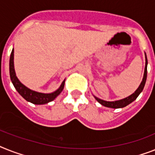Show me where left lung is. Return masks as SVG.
I'll return each mask as SVG.
<instances>
[{"label": "left lung", "mask_w": 155, "mask_h": 155, "mask_svg": "<svg viewBox=\"0 0 155 155\" xmlns=\"http://www.w3.org/2000/svg\"><path fill=\"white\" fill-rule=\"evenodd\" d=\"M147 58L146 56V66H145V71H144V75H143V81L141 83V84L139 85V88L137 89L135 91H134L132 95H130V96L125 98V99H121V100H118V101H114V102H107L104 101V100H102V99H99L97 97H95V99L99 102V104H102L103 106L107 107H110V108H122L124 107L127 106L128 104H130V103L135 100L137 99V97L139 96V94L142 92V91L143 90V87L145 86L146 80H147Z\"/></svg>", "instance_id": "8db88e82"}]
</instances>
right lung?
Listing matches in <instances>:
<instances>
[{
    "instance_id": "right-lung-1",
    "label": "right lung",
    "mask_w": 155,
    "mask_h": 155,
    "mask_svg": "<svg viewBox=\"0 0 155 155\" xmlns=\"http://www.w3.org/2000/svg\"><path fill=\"white\" fill-rule=\"evenodd\" d=\"M13 49L12 50L11 55H10L9 59V74L10 78L12 80V83L13 86L15 87L16 90L18 91V93L27 101L30 102L33 104H45L49 102L52 101L53 99H56V96L60 95V92L62 91L64 87V81L60 87V88L56 91L55 92H52L51 94H44V93H39L34 91L30 90L28 87L23 85L21 82L19 81L17 77L16 76L14 70V65H13Z\"/></svg>"
}]
</instances>
